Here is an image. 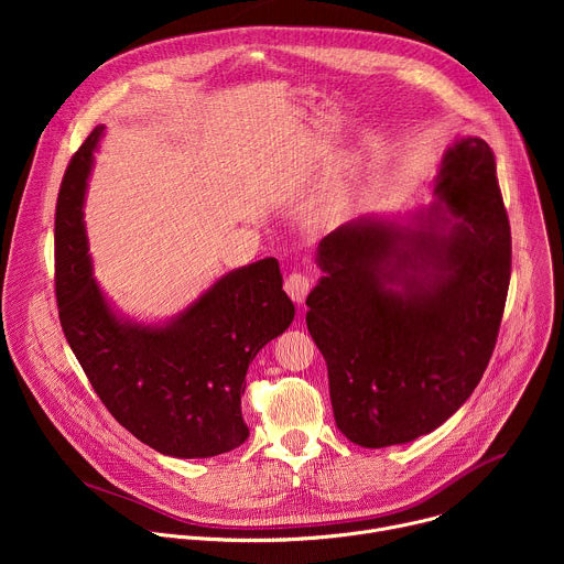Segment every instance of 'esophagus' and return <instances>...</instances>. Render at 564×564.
<instances>
[{
  "instance_id": "obj_1",
  "label": "esophagus",
  "mask_w": 564,
  "mask_h": 564,
  "mask_svg": "<svg viewBox=\"0 0 564 564\" xmlns=\"http://www.w3.org/2000/svg\"><path fill=\"white\" fill-rule=\"evenodd\" d=\"M312 290V279L307 274H301V272H292L288 279H285V292L292 296V301L296 303H303L307 292Z\"/></svg>"
}]
</instances>
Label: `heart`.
I'll return each mask as SVG.
<instances>
[{
    "label": "heart",
    "mask_w": 564,
    "mask_h": 564,
    "mask_svg": "<svg viewBox=\"0 0 564 564\" xmlns=\"http://www.w3.org/2000/svg\"><path fill=\"white\" fill-rule=\"evenodd\" d=\"M341 203H344V187H341V183H335L333 187H328L314 200V205H312L314 220L326 223V220L335 218L341 209Z\"/></svg>",
    "instance_id": "1"
}]
</instances>
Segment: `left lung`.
<instances>
[{"mask_svg":"<svg viewBox=\"0 0 564 564\" xmlns=\"http://www.w3.org/2000/svg\"><path fill=\"white\" fill-rule=\"evenodd\" d=\"M435 194L420 229L359 220L318 246L328 276L305 301V324L328 366L335 422L366 448L442 426L479 383L498 341L511 225L491 147L462 138L444 158ZM390 282L405 288L397 293Z\"/></svg>","mask_w":564,"mask_h":564,"instance_id":"8db88e82","label":"left lung"}]
</instances>
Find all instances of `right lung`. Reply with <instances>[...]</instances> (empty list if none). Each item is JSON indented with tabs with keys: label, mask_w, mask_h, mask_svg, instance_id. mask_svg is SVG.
<instances>
[{
	"label": "right lung",
	"mask_w": 564,
	"mask_h": 564,
	"mask_svg": "<svg viewBox=\"0 0 564 564\" xmlns=\"http://www.w3.org/2000/svg\"><path fill=\"white\" fill-rule=\"evenodd\" d=\"M96 127L64 172L55 207V299L62 333L107 411L174 457H212L250 435L240 394L257 352L294 318L276 259L229 272L165 328L122 324L91 279L83 203Z\"/></svg>",
	"instance_id": "right-lung-1"
}]
</instances>
